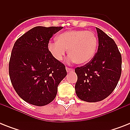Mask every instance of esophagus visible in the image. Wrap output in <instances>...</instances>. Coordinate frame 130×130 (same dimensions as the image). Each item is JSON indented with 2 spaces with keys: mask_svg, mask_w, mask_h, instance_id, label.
<instances>
[{
  "mask_svg": "<svg viewBox=\"0 0 130 130\" xmlns=\"http://www.w3.org/2000/svg\"><path fill=\"white\" fill-rule=\"evenodd\" d=\"M66 71H67V72H72V71H73V69H71V68H69V67H66Z\"/></svg>",
  "mask_w": 130,
  "mask_h": 130,
  "instance_id": "obj_1",
  "label": "esophagus"
}]
</instances>
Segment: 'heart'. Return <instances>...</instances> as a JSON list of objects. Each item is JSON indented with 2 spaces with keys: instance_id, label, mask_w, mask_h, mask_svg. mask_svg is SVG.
I'll use <instances>...</instances> for the list:
<instances>
[{
  "instance_id": "obj_1",
  "label": "heart",
  "mask_w": 130,
  "mask_h": 130,
  "mask_svg": "<svg viewBox=\"0 0 130 130\" xmlns=\"http://www.w3.org/2000/svg\"><path fill=\"white\" fill-rule=\"evenodd\" d=\"M97 46L98 40L93 32L84 29H73L59 34L57 41L48 44V50L55 60L61 61L68 49L69 61L84 65L92 59Z\"/></svg>"
}]
</instances>
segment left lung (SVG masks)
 <instances>
[{
  "mask_svg": "<svg viewBox=\"0 0 130 130\" xmlns=\"http://www.w3.org/2000/svg\"><path fill=\"white\" fill-rule=\"evenodd\" d=\"M99 38L98 51L84 66L77 67L75 93L88 103L101 101L117 86L121 73V55L111 38L96 27Z\"/></svg>",
  "mask_w": 130,
  "mask_h": 130,
  "instance_id": "left-lung-1",
  "label": "left lung"
}]
</instances>
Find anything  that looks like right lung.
<instances>
[{"label": "right lung", "instance_id": "right-lung-1", "mask_svg": "<svg viewBox=\"0 0 130 130\" xmlns=\"http://www.w3.org/2000/svg\"><path fill=\"white\" fill-rule=\"evenodd\" d=\"M62 28L34 27L13 46L9 66L11 82L17 94L31 105L41 107L51 103L67 75L65 65L48 50L50 38Z\"/></svg>", "mask_w": 130, "mask_h": 130}]
</instances>
